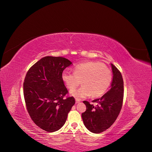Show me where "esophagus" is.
<instances>
[{
    "label": "esophagus",
    "instance_id": "esophagus-1",
    "mask_svg": "<svg viewBox=\"0 0 152 152\" xmlns=\"http://www.w3.org/2000/svg\"><path fill=\"white\" fill-rule=\"evenodd\" d=\"M80 99H78V98H75V102H76V103H79V102H80Z\"/></svg>",
    "mask_w": 152,
    "mask_h": 152
}]
</instances>
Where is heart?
<instances>
[{"mask_svg": "<svg viewBox=\"0 0 152 152\" xmlns=\"http://www.w3.org/2000/svg\"><path fill=\"white\" fill-rule=\"evenodd\" d=\"M62 80L69 90L75 89L82 81L83 86L71 92L73 96L84 98L91 94L93 97H99L105 93L111 84L112 73L102 63L88 61L77 65L73 73L64 72Z\"/></svg>", "mask_w": 152, "mask_h": 152, "instance_id": "1", "label": "heart"}]
</instances>
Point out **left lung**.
<instances>
[{"label":"left lung","mask_w":152,"mask_h":152,"mask_svg":"<svg viewBox=\"0 0 152 152\" xmlns=\"http://www.w3.org/2000/svg\"><path fill=\"white\" fill-rule=\"evenodd\" d=\"M113 72L112 87L100 99L93 101L96 106L84 101L86 110L82 118L87 129L93 133H101L111 126L116 121L122 109L124 99V81L121 72L111 64Z\"/></svg>","instance_id":"left-lung-1"}]
</instances>
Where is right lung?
<instances>
[{"instance_id": "1", "label": "right lung", "mask_w": 152, "mask_h": 152, "mask_svg": "<svg viewBox=\"0 0 152 152\" xmlns=\"http://www.w3.org/2000/svg\"><path fill=\"white\" fill-rule=\"evenodd\" d=\"M72 63L63 57L45 56L30 68L23 82L27 112L37 126L47 132L59 130L75 103L62 80Z\"/></svg>"}]
</instances>
